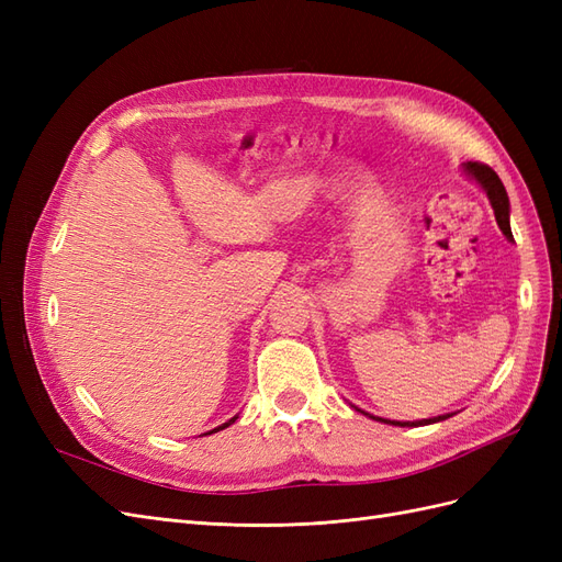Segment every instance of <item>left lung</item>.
<instances>
[{"mask_svg": "<svg viewBox=\"0 0 562 562\" xmlns=\"http://www.w3.org/2000/svg\"><path fill=\"white\" fill-rule=\"evenodd\" d=\"M464 171H467L475 182H481V187H483L487 199H490V203H492V211H495L499 229L508 236V239H512V225H508V196H506V190H504V184H502L499 176H497L495 171H492L490 166H485V164H481V161H467V164H464ZM361 413H363V411H361ZM363 415H368V413H363ZM368 417H372V415H368ZM448 417H450V415H438V417H434V419H419V422H394V419H382V417H372V419L384 422V424H396V427H422V424L443 422V419H448Z\"/></svg>", "mask_w": 562, "mask_h": 562, "instance_id": "8db88e82", "label": "left lung"}]
</instances>
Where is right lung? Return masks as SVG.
<instances>
[{
    "instance_id": "add662e5",
    "label": "right lung",
    "mask_w": 562,
    "mask_h": 562,
    "mask_svg": "<svg viewBox=\"0 0 562 562\" xmlns=\"http://www.w3.org/2000/svg\"><path fill=\"white\" fill-rule=\"evenodd\" d=\"M234 419H236V417H232L229 422H225V424H223V427H217V429H213V431H209V434H215V431H220V429H225V427H229V424H232Z\"/></svg>"
}]
</instances>
